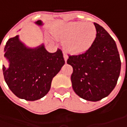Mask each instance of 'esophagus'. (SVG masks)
<instances>
[{
  "label": "esophagus",
  "instance_id": "obj_1",
  "mask_svg": "<svg viewBox=\"0 0 127 127\" xmlns=\"http://www.w3.org/2000/svg\"><path fill=\"white\" fill-rule=\"evenodd\" d=\"M64 60H65V61L66 62L67 59H68V55L66 54V53H64Z\"/></svg>",
  "mask_w": 127,
  "mask_h": 127
}]
</instances>
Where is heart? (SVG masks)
I'll use <instances>...</instances> for the list:
<instances>
[{"instance_id":"1","label":"heart","mask_w":127,"mask_h":127,"mask_svg":"<svg viewBox=\"0 0 127 127\" xmlns=\"http://www.w3.org/2000/svg\"><path fill=\"white\" fill-rule=\"evenodd\" d=\"M97 35L96 28L92 23L68 22L56 32V37L66 41V47L74 53H83L92 46Z\"/></svg>"}]
</instances>
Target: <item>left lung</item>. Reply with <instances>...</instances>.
Here are the masks:
<instances>
[{
  "mask_svg": "<svg viewBox=\"0 0 127 127\" xmlns=\"http://www.w3.org/2000/svg\"><path fill=\"white\" fill-rule=\"evenodd\" d=\"M95 41L83 54L68 56L73 67L71 79L74 92L81 98L96 102L110 95L117 85L121 70L120 54L115 40L100 25Z\"/></svg>",
  "mask_w": 127,
  "mask_h": 127,
  "instance_id": "left-lung-1",
  "label": "left lung"
}]
</instances>
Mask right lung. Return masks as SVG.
I'll list each match as a JSON object with an SVG mask.
<instances>
[{
  "label": "right lung",
  "mask_w": 127,
  "mask_h": 127,
  "mask_svg": "<svg viewBox=\"0 0 127 127\" xmlns=\"http://www.w3.org/2000/svg\"><path fill=\"white\" fill-rule=\"evenodd\" d=\"M35 24L43 25L41 20ZM4 52L9 63L8 67L2 65L4 79L17 97L28 101L39 100L48 93L53 78L65 64L61 49L49 53L43 44L29 48L18 35L7 40Z\"/></svg>",
  "instance_id": "add662e5"
}]
</instances>
